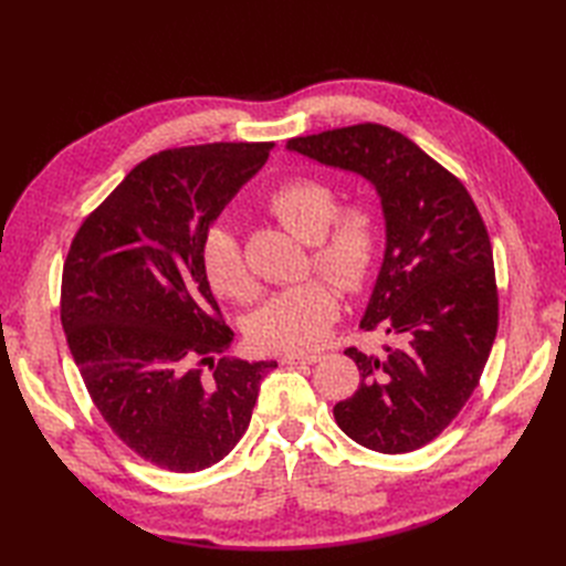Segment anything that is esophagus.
<instances>
[{"instance_id":"esophagus-1","label":"esophagus","mask_w":566,"mask_h":566,"mask_svg":"<svg viewBox=\"0 0 566 566\" xmlns=\"http://www.w3.org/2000/svg\"><path fill=\"white\" fill-rule=\"evenodd\" d=\"M321 361L318 354H287L281 358L283 366H312Z\"/></svg>"}]
</instances>
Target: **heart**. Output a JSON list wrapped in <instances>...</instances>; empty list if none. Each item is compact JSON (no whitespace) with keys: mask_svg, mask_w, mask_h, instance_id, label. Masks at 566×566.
<instances>
[{"mask_svg":"<svg viewBox=\"0 0 566 566\" xmlns=\"http://www.w3.org/2000/svg\"><path fill=\"white\" fill-rule=\"evenodd\" d=\"M264 205L290 233L312 243V262L331 281L349 293L368 283L380 250V219L368 202L337 208L333 184L316 177H290L271 188ZM200 264L219 297L250 302L256 295L254 276L231 227L214 224L205 233ZM331 281L312 279L269 297L250 318L252 345L271 354L316 349L328 337L342 306Z\"/></svg>","mask_w":566,"mask_h":566,"instance_id":"heart-1","label":"heart"}]
</instances>
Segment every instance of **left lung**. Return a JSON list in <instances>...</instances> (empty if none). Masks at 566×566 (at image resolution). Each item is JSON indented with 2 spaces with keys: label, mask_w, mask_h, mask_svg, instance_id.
<instances>
[{
  "label": "left lung",
  "mask_w": 566,
  "mask_h": 566,
  "mask_svg": "<svg viewBox=\"0 0 566 566\" xmlns=\"http://www.w3.org/2000/svg\"><path fill=\"white\" fill-rule=\"evenodd\" d=\"M287 150L364 177L380 196L385 260L361 328H380L394 345L345 352L361 382L333 416L370 451H416L465 406L499 331L484 219L449 169L389 127L364 123L297 136Z\"/></svg>",
  "instance_id": "left-lung-1"
}]
</instances>
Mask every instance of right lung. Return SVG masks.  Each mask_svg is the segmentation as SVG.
Returning a JSON list of instances; mask_svg holds the SVG:
<instances>
[{
  "instance_id": "1",
  "label": "right lung",
  "mask_w": 566,
  "mask_h": 566,
  "mask_svg": "<svg viewBox=\"0 0 566 566\" xmlns=\"http://www.w3.org/2000/svg\"><path fill=\"white\" fill-rule=\"evenodd\" d=\"M271 148L156 153L82 221L65 256L61 323L90 397L125 447L169 472H200L229 455L264 373L276 368L217 361L233 331L200 264L205 233Z\"/></svg>"
}]
</instances>
